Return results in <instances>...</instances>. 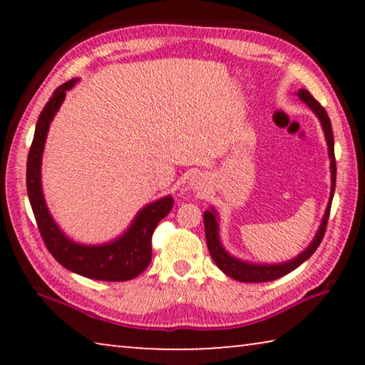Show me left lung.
<instances>
[{
  "label": "left lung",
  "instance_id": "left-lung-1",
  "mask_svg": "<svg viewBox=\"0 0 365 365\" xmlns=\"http://www.w3.org/2000/svg\"><path fill=\"white\" fill-rule=\"evenodd\" d=\"M296 95H298V98L302 103H306L307 106L314 110V114L319 117L320 123H322L327 146H329V158H330V172H331L330 201H329V205H327L322 224H320L316 237H314V240H312V243L309 245L307 248L301 252V255L292 259V261L283 262V264H252V262H246V261H242V259H237L232 255H228V252L224 250V246H222L220 238H219L217 212H215L214 207H211V211H206L205 212V230H206V243H207L209 255H211V257L214 259L215 265H217V267L224 272L225 275L232 277L233 280L245 282V283H261V282H272V280L280 279V277L289 274V272H293L296 267H299L302 262L307 261V259L311 257L314 252H316L319 245L322 243V238H324L325 228H327V222H329V215H330L333 193H335V183H336L335 141H333L330 117L325 113V109L320 106V103L314 100V96L304 88L298 90V93Z\"/></svg>",
  "mask_w": 365,
  "mask_h": 365
}]
</instances>
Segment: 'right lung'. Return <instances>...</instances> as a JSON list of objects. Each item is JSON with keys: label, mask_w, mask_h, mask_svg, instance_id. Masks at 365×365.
I'll use <instances>...</instances> for the list:
<instances>
[{"label": "right lung", "mask_w": 365, "mask_h": 365, "mask_svg": "<svg viewBox=\"0 0 365 365\" xmlns=\"http://www.w3.org/2000/svg\"><path fill=\"white\" fill-rule=\"evenodd\" d=\"M72 78L54 90L43 108L35 127L32 146L27 158V193L36 225L53 257L71 272L103 282H125L140 275L151 262V237L156 225L174 206L172 196H164L146 205L133 219L122 237L104 245H80L61 232L48 211L41 190V158L49 123L66 98V91L76 85Z\"/></svg>", "instance_id": "right-lung-1"}]
</instances>
